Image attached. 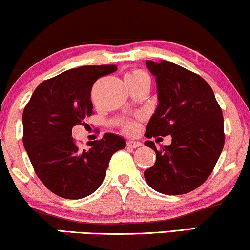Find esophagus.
Instances as JSON below:
<instances>
[{
    "mask_svg": "<svg viewBox=\"0 0 250 250\" xmlns=\"http://www.w3.org/2000/svg\"><path fill=\"white\" fill-rule=\"evenodd\" d=\"M127 146H131V148H139V146H141V142L134 141V140H128Z\"/></svg>",
    "mask_w": 250,
    "mask_h": 250,
    "instance_id": "esophagus-1",
    "label": "esophagus"
}]
</instances>
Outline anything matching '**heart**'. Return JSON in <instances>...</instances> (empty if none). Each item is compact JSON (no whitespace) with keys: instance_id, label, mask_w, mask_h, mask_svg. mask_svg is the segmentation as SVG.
<instances>
[{"instance_id":"b5f03b06","label":"heart","mask_w":250,"mask_h":250,"mask_svg":"<svg viewBox=\"0 0 250 250\" xmlns=\"http://www.w3.org/2000/svg\"><path fill=\"white\" fill-rule=\"evenodd\" d=\"M146 75L145 71L135 69V70L129 71V73H127V74L125 75V82H127V81H138V80H141V78L146 77ZM127 128L128 129H132L133 128V125L132 124H128L127 125Z\"/></svg>"}]
</instances>
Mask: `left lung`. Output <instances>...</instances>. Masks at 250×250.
Segmentation results:
<instances>
[{
	"instance_id": "left-lung-1",
	"label": "left lung",
	"mask_w": 250,
	"mask_h": 250,
	"mask_svg": "<svg viewBox=\"0 0 250 250\" xmlns=\"http://www.w3.org/2000/svg\"><path fill=\"white\" fill-rule=\"evenodd\" d=\"M156 78L157 105L146 136H172L155 150L156 163L145 170L146 183L160 193L177 196L200 187L213 172L224 146L223 114L214 92L199 75L169 61H146Z\"/></svg>"
}]
</instances>
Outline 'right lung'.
<instances>
[{
	"instance_id": "right-lung-1",
	"label": "right lung",
	"mask_w": 250,
	"mask_h": 250,
	"mask_svg": "<svg viewBox=\"0 0 250 250\" xmlns=\"http://www.w3.org/2000/svg\"><path fill=\"white\" fill-rule=\"evenodd\" d=\"M114 64L82 66L41 83L23 109V146L36 175L50 191L66 199L93 193L104 180L111 156L126 146L107 133L78 149L71 129L92 115L91 90L98 78L115 73Z\"/></svg>"
}]
</instances>
